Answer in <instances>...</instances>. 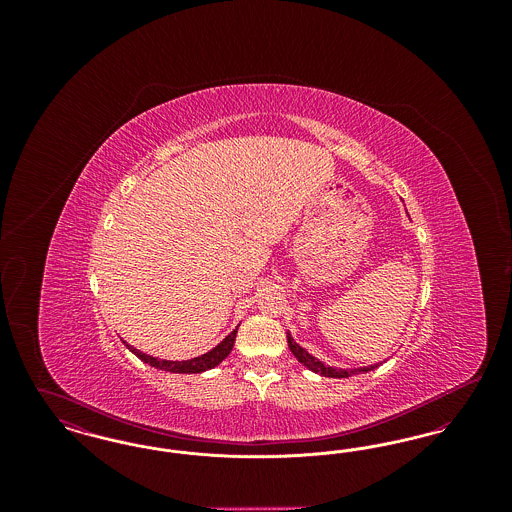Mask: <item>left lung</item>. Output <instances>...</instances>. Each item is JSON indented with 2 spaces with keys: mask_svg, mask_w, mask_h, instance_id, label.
<instances>
[{
  "mask_svg": "<svg viewBox=\"0 0 512 512\" xmlns=\"http://www.w3.org/2000/svg\"><path fill=\"white\" fill-rule=\"evenodd\" d=\"M288 345L292 349L295 359L301 363V365L307 366L309 370L317 372L320 376H326V378H349L353 374H359V372H368V370H374L380 365L363 366V368H334V366L324 365L322 361H318L317 357H313L309 351H305L299 343L293 341L290 332H288Z\"/></svg>",
  "mask_w": 512,
  "mask_h": 512,
  "instance_id": "obj_1",
  "label": "left lung"
}]
</instances>
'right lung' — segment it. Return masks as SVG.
<instances>
[{"label": "right lung", "mask_w": 512, "mask_h": 512, "mask_svg": "<svg viewBox=\"0 0 512 512\" xmlns=\"http://www.w3.org/2000/svg\"><path fill=\"white\" fill-rule=\"evenodd\" d=\"M236 334H238V326H236L224 340L220 341L217 347H213V349L207 351L205 355H199V357L188 359V361L157 359V357L146 355V353H142L140 349L128 345L126 341H124V343H126V347H128L138 359H142V361L149 366H155V368H161V370H167V372H178V374H197V372H205V370H209V368H215V366L220 365V363L228 357V353H230L232 347H234Z\"/></svg>", "instance_id": "obj_1"}]
</instances>
